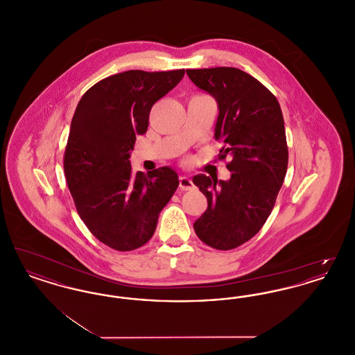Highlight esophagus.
Masks as SVG:
<instances>
[{
    "mask_svg": "<svg viewBox=\"0 0 355 355\" xmlns=\"http://www.w3.org/2000/svg\"><path fill=\"white\" fill-rule=\"evenodd\" d=\"M180 187L182 190H191L194 189V184L189 177H180Z\"/></svg>",
    "mask_w": 355,
    "mask_h": 355,
    "instance_id": "esophagus-1",
    "label": "esophagus"
}]
</instances>
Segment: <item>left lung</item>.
<instances>
[{"label":"left lung","mask_w":355,"mask_h":355,"mask_svg":"<svg viewBox=\"0 0 355 355\" xmlns=\"http://www.w3.org/2000/svg\"><path fill=\"white\" fill-rule=\"evenodd\" d=\"M186 73L218 103L214 137L223 145L218 158L230 157L226 168L232 171L229 181L193 177L207 198L194 230L207 246L232 250L261 230L284 184L288 152L282 110L270 90L241 69Z\"/></svg>","instance_id":"obj_1"}]
</instances>
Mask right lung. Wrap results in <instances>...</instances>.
I'll return each mask as SVG.
<instances>
[{"label":"right lung","mask_w":355,"mask_h":355,"mask_svg":"<svg viewBox=\"0 0 355 355\" xmlns=\"http://www.w3.org/2000/svg\"><path fill=\"white\" fill-rule=\"evenodd\" d=\"M185 74L128 70L93 85L71 119L64 170L76 209L106 246L130 252L152 238L180 185L168 166L133 173L130 152L149 126L152 106Z\"/></svg>","instance_id":"right-lung-1"}]
</instances>
